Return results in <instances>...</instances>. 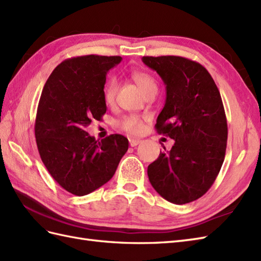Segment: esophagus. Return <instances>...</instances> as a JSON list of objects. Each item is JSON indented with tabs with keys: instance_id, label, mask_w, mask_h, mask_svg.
<instances>
[{
	"instance_id": "1",
	"label": "esophagus",
	"mask_w": 261,
	"mask_h": 261,
	"mask_svg": "<svg viewBox=\"0 0 261 261\" xmlns=\"http://www.w3.org/2000/svg\"><path fill=\"white\" fill-rule=\"evenodd\" d=\"M128 141H129V145L132 146V147H135V146H137L139 143L142 142L141 139H138V138H132V137L128 139Z\"/></svg>"
}]
</instances>
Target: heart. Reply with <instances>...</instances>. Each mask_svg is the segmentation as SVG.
Masks as SVG:
<instances>
[{
	"label": "heart",
	"instance_id": "1",
	"mask_svg": "<svg viewBox=\"0 0 261 261\" xmlns=\"http://www.w3.org/2000/svg\"><path fill=\"white\" fill-rule=\"evenodd\" d=\"M132 80L136 83L139 90L145 96L157 92V82L154 76L144 71H134L130 74ZM117 91V81L115 77H112L105 84L104 87V99L107 104L113 103ZM120 128L130 133V134H138L143 129L142 118L136 115H126L118 122Z\"/></svg>",
	"mask_w": 261,
	"mask_h": 261
}]
</instances>
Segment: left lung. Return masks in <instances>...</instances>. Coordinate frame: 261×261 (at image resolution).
Segmentation results:
<instances>
[{"mask_svg": "<svg viewBox=\"0 0 261 261\" xmlns=\"http://www.w3.org/2000/svg\"><path fill=\"white\" fill-rule=\"evenodd\" d=\"M142 60L166 85L155 128L175 141L149 165L148 178L163 198L187 204L208 192L225 160L228 127L220 93L212 75L195 61L173 55Z\"/></svg>", "mask_w": 261, "mask_h": 261, "instance_id": "1", "label": "left lung"}]
</instances>
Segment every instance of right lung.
I'll return each mask as SVG.
<instances>
[{
	"label": "right lung",
	"instance_id": "1",
	"mask_svg": "<svg viewBox=\"0 0 261 261\" xmlns=\"http://www.w3.org/2000/svg\"><path fill=\"white\" fill-rule=\"evenodd\" d=\"M120 56L84 55L63 61L42 91L35 119L41 160L59 185L76 196L96 190L115 174L128 149L119 134L96 141L86 127L106 113V74Z\"/></svg>",
	"mask_w": 261,
	"mask_h": 261
}]
</instances>
